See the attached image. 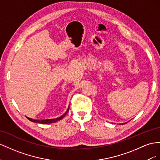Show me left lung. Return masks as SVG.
<instances>
[{
	"mask_svg": "<svg viewBox=\"0 0 160 160\" xmlns=\"http://www.w3.org/2000/svg\"><path fill=\"white\" fill-rule=\"evenodd\" d=\"M120 125H121V124H120Z\"/></svg>",
	"mask_w": 160,
	"mask_h": 160,
	"instance_id": "obj_1",
	"label": "left lung"
}]
</instances>
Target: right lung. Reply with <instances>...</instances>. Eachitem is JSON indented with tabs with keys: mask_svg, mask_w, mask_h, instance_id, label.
Listing matches in <instances>:
<instances>
[{
	"mask_svg": "<svg viewBox=\"0 0 160 160\" xmlns=\"http://www.w3.org/2000/svg\"><path fill=\"white\" fill-rule=\"evenodd\" d=\"M69 108H70V106L69 107H68V110L66 111V112L63 114V115H62L61 117H58V118H53V119H45V120H35V119H33V118H30L29 117H27L28 119L32 122H38V123H41V124H49V123H52V122H57L58 121H60L62 118H63V117H64L66 116V114L68 112V111H69Z\"/></svg>",
	"mask_w": 160,
	"mask_h": 160,
	"instance_id": "add662e5",
	"label": "right lung"
}]
</instances>
